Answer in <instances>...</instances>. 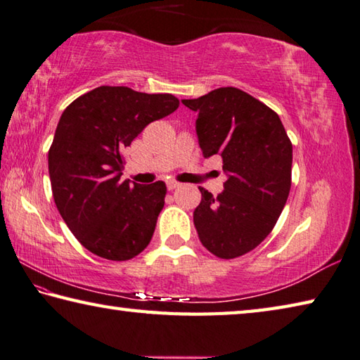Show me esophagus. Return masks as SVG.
Listing matches in <instances>:
<instances>
[{
	"label": "esophagus",
	"instance_id": "obj_1",
	"mask_svg": "<svg viewBox=\"0 0 360 360\" xmlns=\"http://www.w3.org/2000/svg\"><path fill=\"white\" fill-rule=\"evenodd\" d=\"M179 186H180L179 181H175V180H169V181H167V188H169L170 191L175 190V188H179Z\"/></svg>",
	"mask_w": 360,
	"mask_h": 360
}]
</instances>
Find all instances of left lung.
<instances>
[{
  "instance_id": "8db88e82",
  "label": "left lung",
  "mask_w": 360,
  "mask_h": 360,
  "mask_svg": "<svg viewBox=\"0 0 360 360\" xmlns=\"http://www.w3.org/2000/svg\"><path fill=\"white\" fill-rule=\"evenodd\" d=\"M181 103L199 113L204 156H221L228 175L217 198L199 186V240L217 257L234 259L255 250L278 221L291 190L292 143L278 113L238 88H217Z\"/></svg>"
}]
</instances>
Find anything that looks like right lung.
<instances>
[{"label":"right lung","instance_id":"right-lung-1","mask_svg":"<svg viewBox=\"0 0 360 360\" xmlns=\"http://www.w3.org/2000/svg\"><path fill=\"white\" fill-rule=\"evenodd\" d=\"M172 94L103 85L69 104L49 150L53 200L75 238L93 255L128 261L147 248L164 207V181H122L123 150L148 123L176 110Z\"/></svg>","mask_w":360,"mask_h":360}]
</instances>
